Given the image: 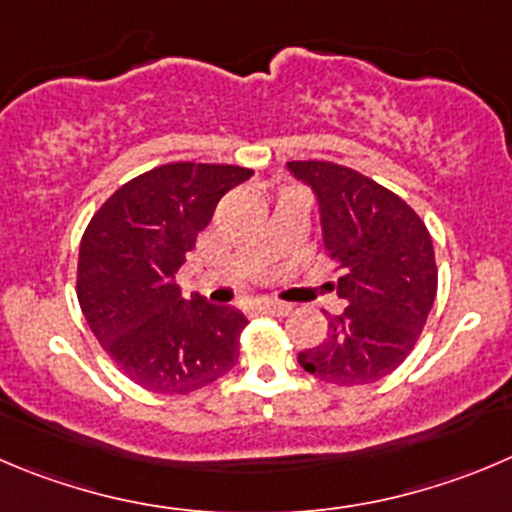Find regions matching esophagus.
<instances>
[{
  "mask_svg": "<svg viewBox=\"0 0 512 512\" xmlns=\"http://www.w3.org/2000/svg\"><path fill=\"white\" fill-rule=\"evenodd\" d=\"M259 311H264V314H274V316H286L291 311L289 304H284V301H259Z\"/></svg>",
  "mask_w": 512,
  "mask_h": 512,
  "instance_id": "esophagus-1",
  "label": "esophagus"
}]
</instances>
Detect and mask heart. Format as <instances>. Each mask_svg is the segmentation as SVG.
Wrapping results in <instances>:
<instances>
[{
	"label": "heart",
	"mask_w": 512,
	"mask_h": 512,
	"mask_svg": "<svg viewBox=\"0 0 512 512\" xmlns=\"http://www.w3.org/2000/svg\"><path fill=\"white\" fill-rule=\"evenodd\" d=\"M286 191H294V188H286ZM286 191H284V193H286Z\"/></svg>",
	"instance_id": "b5f03b06"
}]
</instances>
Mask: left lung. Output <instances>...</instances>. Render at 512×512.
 <instances>
[{"label":"left lung","instance_id":"8db88e82","mask_svg":"<svg viewBox=\"0 0 512 512\" xmlns=\"http://www.w3.org/2000/svg\"><path fill=\"white\" fill-rule=\"evenodd\" d=\"M319 206L332 284L347 309L326 339L299 352L301 369L337 387L372 384L405 362L435 304V248L422 218L367 175L326 160L286 163Z\"/></svg>","mask_w":512,"mask_h":512}]
</instances>
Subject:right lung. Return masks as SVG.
Returning <instances> with one entry per match:
<instances>
[{"label": "right lung", "instance_id": "1", "mask_svg": "<svg viewBox=\"0 0 512 512\" xmlns=\"http://www.w3.org/2000/svg\"><path fill=\"white\" fill-rule=\"evenodd\" d=\"M251 175L238 165H160L107 198L82 236V314L113 362L150 392H196L236 364L246 316L203 296L186 301L175 274L218 201Z\"/></svg>", "mask_w": 512, "mask_h": 512}]
</instances>
